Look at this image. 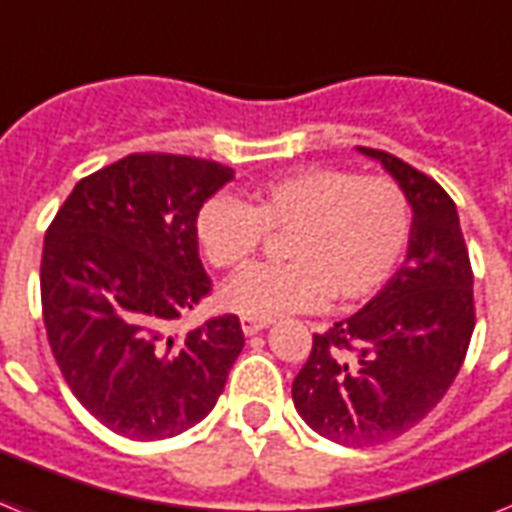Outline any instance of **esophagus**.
<instances>
[{"instance_id": "1", "label": "esophagus", "mask_w": 512, "mask_h": 512, "mask_svg": "<svg viewBox=\"0 0 512 512\" xmlns=\"http://www.w3.org/2000/svg\"><path fill=\"white\" fill-rule=\"evenodd\" d=\"M265 326H268V321H260V318H247V315L242 318V331L247 336H255L257 331H263Z\"/></svg>"}]
</instances>
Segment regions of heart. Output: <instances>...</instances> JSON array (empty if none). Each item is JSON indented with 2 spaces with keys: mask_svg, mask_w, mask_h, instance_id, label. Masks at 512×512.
<instances>
[{
  "mask_svg": "<svg viewBox=\"0 0 512 512\" xmlns=\"http://www.w3.org/2000/svg\"><path fill=\"white\" fill-rule=\"evenodd\" d=\"M410 228L413 207L397 181L326 165L265 181L252 205L210 199L197 218L199 244L220 270L244 268L270 231L289 234V263L252 265L220 289L226 310L260 321L376 294L400 265Z\"/></svg>",
  "mask_w": 512,
  "mask_h": 512,
  "instance_id": "1",
  "label": "heart"
}]
</instances>
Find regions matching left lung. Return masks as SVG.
Returning a JSON list of instances; mask_svg holds the SVG:
<instances>
[{"mask_svg":"<svg viewBox=\"0 0 512 512\" xmlns=\"http://www.w3.org/2000/svg\"><path fill=\"white\" fill-rule=\"evenodd\" d=\"M357 149L381 162L410 199L407 257L363 310L313 334L292 397L302 421L321 436L373 447L413 429L447 394L471 344L476 307L450 194L400 157Z\"/></svg>","mask_w":512,"mask_h":512,"instance_id":"left-lung-1","label":"left lung"}]
</instances>
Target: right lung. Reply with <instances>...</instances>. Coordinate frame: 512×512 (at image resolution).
<instances>
[{
	"mask_svg": "<svg viewBox=\"0 0 512 512\" xmlns=\"http://www.w3.org/2000/svg\"><path fill=\"white\" fill-rule=\"evenodd\" d=\"M234 170L165 152L81 178L44 236L41 313L70 392L128 439H168L218 402L244 347L236 315L189 334L178 318L210 294L197 215Z\"/></svg>",
	"mask_w": 512,
	"mask_h": 512,
	"instance_id": "right-lung-1",
	"label": "right lung"
}]
</instances>
